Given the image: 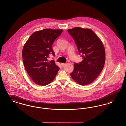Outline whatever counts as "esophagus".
Listing matches in <instances>:
<instances>
[{"mask_svg": "<svg viewBox=\"0 0 126 126\" xmlns=\"http://www.w3.org/2000/svg\"><path fill=\"white\" fill-rule=\"evenodd\" d=\"M66 63H61V66H65V65H66Z\"/></svg>", "mask_w": 126, "mask_h": 126, "instance_id": "1", "label": "esophagus"}]
</instances>
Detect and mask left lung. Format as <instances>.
Masks as SVG:
<instances>
[{
	"instance_id": "left-lung-1",
	"label": "left lung",
	"mask_w": 126,
	"mask_h": 126,
	"mask_svg": "<svg viewBox=\"0 0 126 126\" xmlns=\"http://www.w3.org/2000/svg\"><path fill=\"white\" fill-rule=\"evenodd\" d=\"M83 60L74 64L72 79L83 85L91 84L101 72L105 61V49L101 41L91 29L75 27L67 30Z\"/></svg>"
}]
</instances>
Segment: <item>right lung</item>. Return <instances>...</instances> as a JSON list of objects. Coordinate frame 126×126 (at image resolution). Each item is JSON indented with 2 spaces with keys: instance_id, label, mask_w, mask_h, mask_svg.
Returning <instances> with one entry per match:
<instances>
[{
  "instance_id": "1",
  "label": "right lung",
  "mask_w": 126,
  "mask_h": 126,
  "mask_svg": "<svg viewBox=\"0 0 126 126\" xmlns=\"http://www.w3.org/2000/svg\"><path fill=\"white\" fill-rule=\"evenodd\" d=\"M63 30L45 29L33 33L24 44L22 51L25 68L34 83L40 85L50 84L60 68L54 60L48 61L55 55L52 45Z\"/></svg>"
}]
</instances>
